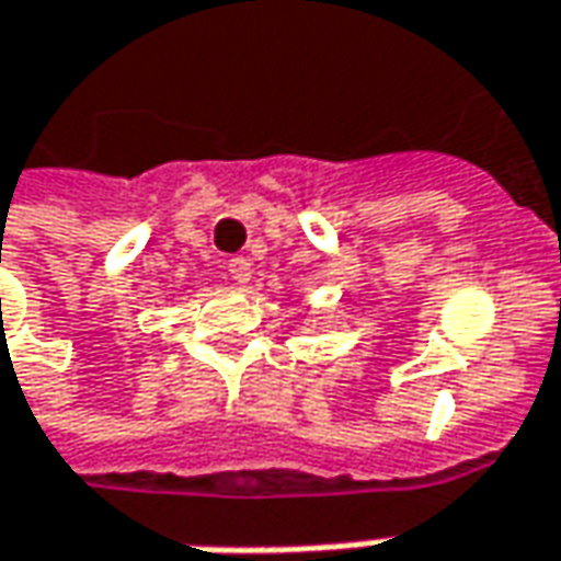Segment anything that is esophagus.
<instances>
[{
    "label": "esophagus",
    "instance_id": "obj_1",
    "mask_svg": "<svg viewBox=\"0 0 561 561\" xmlns=\"http://www.w3.org/2000/svg\"><path fill=\"white\" fill-rule=\"evenodd\" d=\"M228 277L240 284V287H247L250 280H253V262L250 259H243V255H234L231 262H228Z\"/></svg>",
    "mask_w": 561,
    "mask_h": 561
}]
</instances>
